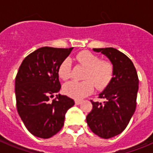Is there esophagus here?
I'll list each match as a JSON object with an SVG mask.
<instances>
[{"label":"esophagus","mask_w":153,"mask_h":153,"mask_svg":"<svg viewBox=\"0 0 153 153\" xmlns=\"http://www.w3.org/2000/svg\"><path fill=\"white\" fill-rule=\"evenodd\" d=\"M74 102H75V104L76 105H79L82 102V100H75Z\"/></svg>","instance_id":"esophagus-1"}]
</instances>
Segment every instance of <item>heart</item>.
Here are the masks:
<instances>
[{
  "instance_id": "obj_1",
  "label": "heart",
  "mask_w": 153,
  "mask_h": 153,
  "mask_svg": "<svg viewBox=\"0 0 153 153\" xmlns=\"http://www.w3.org/2000/svg\"><path fill=\"white\" fill-rule=\"evenodd\" d=\"M79 64L86 68L84 81H71L63 86V91L67 95L75 99H80L89 95L93 91L94 84L98 90L103 89L109 84L114 73V67L109 61L101 60L98 55L90 51L79 52L75 57ZM58 74L62 80L71 78V61L68 58L62 60L58 68Z\"/></svg>"
}]
</instances>
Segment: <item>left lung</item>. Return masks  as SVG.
Here are the masks:
<instances>
[{"mask_svg":"<svg viewBox=\"0 0 153 153\" xmlns=\"http://www.w3.org/2000/svg\"><path fill=\"white\" fill-rule=\"evenodd\" d=\"M106 56L114 67V77L99 98L93 102V109L86 116L87 125L94 134L109 139L122 133L128 126L137 105L138 79L133 62L124 53L114 48H94Z\"/></svg>","mask_w":153,"mask_h":153,"instance_id":"1","label":"left lung"}]
</instances>
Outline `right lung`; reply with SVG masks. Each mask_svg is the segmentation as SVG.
I'll return each instance as SVG.
<instances>
[{
    "label": "right lung",
    "instance_id": "1",
    "mask_svg": "<svg viewBox=\"0 0 153 153\" xmlns=\"http://www.w3.org/2000/svg\"><path fill=\"white\" fill-rule=\"evenodd\" d=\"M71 48L44 47L29 54L16 76V108L27 129L37 137L48 139L62 128L65 114L73 99L55 94L61 88L58 68L71 52Z\"/></svg>",
    "mask_w": 153,
    "mask_h": 153
}]
</instances>
